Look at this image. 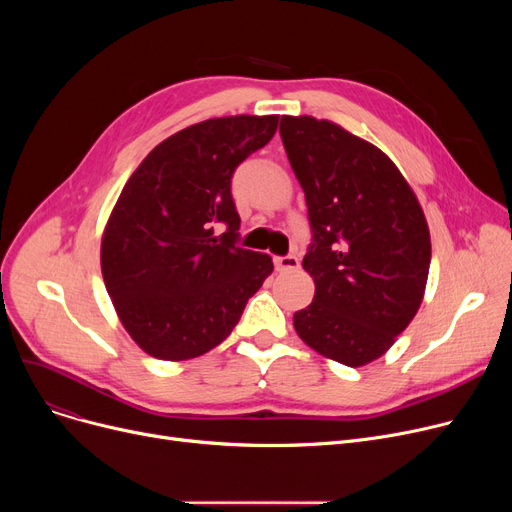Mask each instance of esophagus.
<instances>
[{"label":"esophagus","mask_w":512,"mask_h":512,"mask_svg":"<svg viewBox=\"0 0 512 512\" xmlns=\"http://www.w3.org/2000/svg\"><path fill=\"white\" fill-rule=\"evenodd\" d=\"M274 263H276V270L278 272H294V270H299V259L294 257V255L276 257Z\"/></svg>","instance_id":"1"}]
</instances>
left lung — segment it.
<instances>
[{
	"label": "left lung",
	"mask_w": 512,
	"mask_h": 512,
	"mask_svg": "<svg viewBox=\"0 0 512 512\" xmlns=\"http://www.w3.org/2000/svg\"><path fill=\"white\" fill-rule=\"evenodd\" d=\"M280 137L307 201L303 259L313 303L294 330L348 367L382 357L415 317L432 259L421 205L390 157L328 120L282 116Z\"/></svg>",
	"instance_id": "left-lung-1"
}]
</instances>
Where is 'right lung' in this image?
<instances>
[{"label": "right lung", "instance_id": "obj_1", "mask_svg": "<svg viewBox=\"0 0 512 512\" xmlns=\"http://www.w3.org/2000/svg\"><path fill=\"white\" fill-rule=\"evenodd\" d=\"M278 116L188 126L134 170L101 240L103 282L126 332L164 361L199 357L230 336L272 274L270 255L238 247L232 176L272 141ZM227 230L214 236V228Z\"/></svg>", "mask_w": 512, "mask_h": 512}]
</instances>
